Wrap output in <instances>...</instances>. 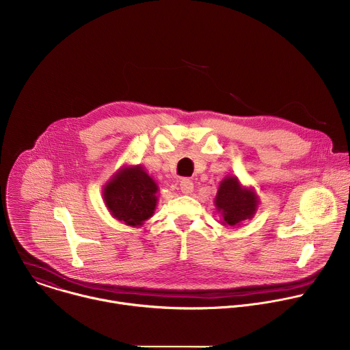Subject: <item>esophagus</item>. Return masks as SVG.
<instances>
[{"mask_svg":"<svg viewBox=\"0 0 350 350\" xmlns=\"http://www.w3.org/2000/svg\"><path fill=\"white\" fill-rule=\"evenodd\" d=\"M179 187H180V191H182L183 194H190V193L193 191V187H194V185H193V182H191L190 179L185 178V179H182V180H180V183H179Z\"/></svg>","mask_w":350,"mask_h":350,"instance_id":"34e87169","label":"esophagus"}]
</instances>
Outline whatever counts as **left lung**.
<instances>
[{"label":"left lung","mask_w":350,"mask_h":350,"mask_svg":"<svg viewBox=\"0 0 350 350\" xmlns=\"http://www.w3.org/2000/svg\"><path fill=\"white\" fill-rule=\"evenodd\" d=\"M258 196L252 189L241 186L237 176H226L215 197L217 211L222 217V224L237 226L245 219H251L258 208Z\"/></svg>","instance_id":"1"}]
</instances>
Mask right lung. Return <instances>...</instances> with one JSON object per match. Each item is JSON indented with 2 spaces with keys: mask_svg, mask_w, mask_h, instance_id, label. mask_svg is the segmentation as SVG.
Returning a JSON list of instances; mask_svg holds the SVG:
<instances>
[{
  "mask_svg": "<svg viewBox=\"0 0 350 350\" xmlns=\"http://www.w3.org/2000/svg\"><path fill=\"white\" fill-rule=\"evenodd\" d=\"M159 186L141 167H122L105 185L103 200L111 215L128 226H142L157 205Z\"/></svg>",
  "mask_w": 350,
  "mask_h": 350,
  "instance_id": "add662e5",
  "label": "right lung"
}]
</instances>
